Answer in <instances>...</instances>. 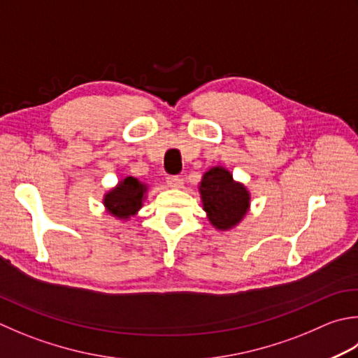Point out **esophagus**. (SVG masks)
<instances>
[{"instance_id": "esophagus-1", "label": "esophagus", "mask_w": 358, "mask_h": 358, "mask_svg": "<svg viewBox=\"0 0 358 358\" xmlns=\"http://www.w3.org/2000/svg\"><path fill=\"white\" fill-rule=\"evenodd\" d=\"M166 181H167V185H169L171 187H175V189H178L185 185V178L181 177V175H169Z\"/></svg>"}]
</instances>
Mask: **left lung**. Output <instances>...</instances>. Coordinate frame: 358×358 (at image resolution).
<instances>
[{"instance_id":"8db88e82","label":"left lung","mask_w":358,"mask_h":358,"mask_svg":"<svg viewBox=\"0 0 358 358\" xmlns=\"http://www.w3.org/2000/svg\"><path fill=\"white\" fill-rule=\"evenodd\" d=\"M200 194L209 220L219 229H229L242 220L250 206V195L223 167H213L203 175Z\"/></svg>"}]
</instances>
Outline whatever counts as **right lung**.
Instances as JSON below:
<instances>
[{"label":"right lung","mask_w":358,"mask_h":358,"mask_svg":"<svg viewBox=\"0 0 358 358\" xmlns=\"http://www.w3.org/2000/svg\"><path fill=\"white\" fill-rule=\"evenodd\" d=\"M145 194V186L135 177L124 178L121 183L105 195V206L108 211L119 217V219H129L143 205Z\"/></svg>","instance_id":"obj_1"}]
</instances>
